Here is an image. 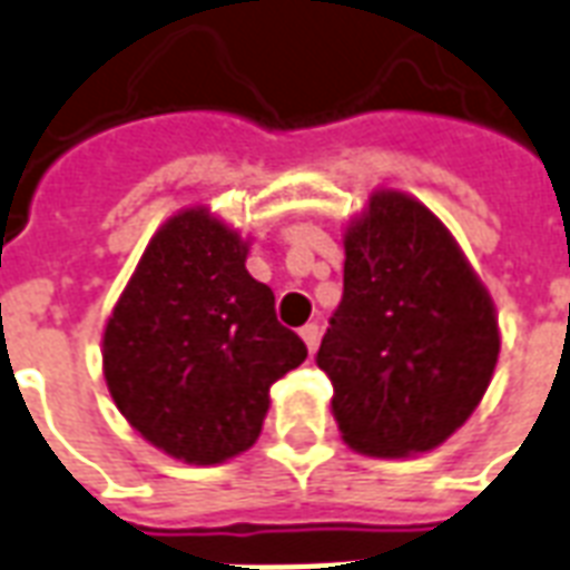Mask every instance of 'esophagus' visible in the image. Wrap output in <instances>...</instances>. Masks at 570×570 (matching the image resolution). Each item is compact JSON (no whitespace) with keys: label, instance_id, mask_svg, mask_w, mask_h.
<instances>
[{"label":"esophagus","instance_id":"esophagus-1","mask_svg":"<svg viewBox=\"0 0 570 570\" xmlns=\"http://www.w3.org/2000/svg\"><path fill=\"white\" fill-rule=\"evenodd\" d=\"M318 336H321L318 324H303L301 327V340L306 342V348L309 351H315V345H318Z\"/></svg>","mask_w":570,"mask_h":570}]
</instances>
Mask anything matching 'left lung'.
<instances>
[{
  "instance_id": "obj_1",
  "label": "left lung",
  "mask_w": 570,
  "mask_h": 570,
  "mask_svg": "<svg viewBox=\"0 0 570 570\" xmlns=\"http://www.w3.org/2000/svg\"><path fill=\"white\" fill-rule=\"evenodd\" d=\"M342 246L345 291L315 354L342 442L382 460L432 451L493 382V297L448 225L396 188L372 191Z\"/></svg>"
}]
</instances>
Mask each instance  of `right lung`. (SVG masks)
<instances>
[{
    "label": "right lung",
    "instance_id": "1",
    "mask_svg": "<svg viewBox=\"0 0 570 570\" xmlns=\"http://www.w3.org/2000/svg\"><path fill=\"white\" fill-rule=\"evenodd\" d=\"M252 237L204 204L149 237L101 333L119 414L153 448L219 465L258 442L269 387L306 361L273 291L246 269Z\"/></svg>",
    "mask_w": 570,
    "mask_h": 570
}]
</instances>
